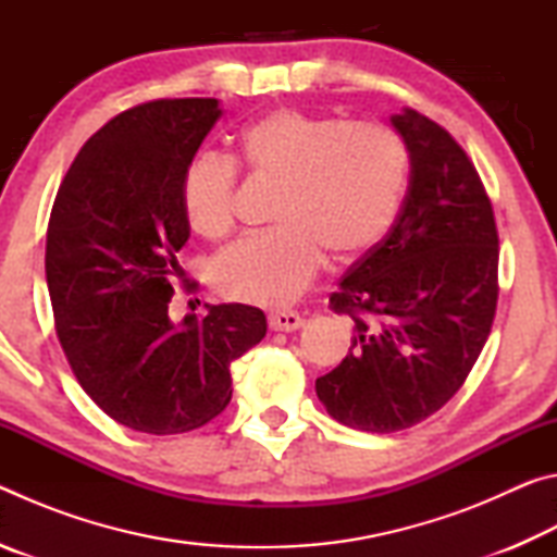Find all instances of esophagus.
Instances as JSON below:
<instances>
[{
  "instance_id": "1",
  "label": "esophagus",
  "mask_w": 557,
  "mask_h": 557,
  "mask_svg": "<svg viewBox=\"0 0 557 557\" xmlns=\"http://www.w3.org/2000/svg\"><path fill=\"white\" fill-rule=\"evenodd\" d=\"M268 324L272 332H297V329L305 324V319L297 312H272L268 317Z\"/></svg>"
}]
</instances>
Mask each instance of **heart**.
Instances as JSON below:
<instances>
[{"label": "heart", "mask_w": 557, "mask_h": 557, "mask_svg": "<svg viewBox=\"0 0 557 557\" xmlns=\"http://www.w3.org/2000/svg\"><path fill=\"white\" fill-rule=\"evenodd\" d=\"M240 157L252 174L280 186L272 225L219 252L211 265L223 297L282 307L299 297L324 265H348L379 245L395 223L410 159L393 129L369 122L277 108L240 132ZM235 164L201 154L182 182L186 221L203 238L233 223Z\"/></svg>", "instance_id": "obj_1"}]
</instances>
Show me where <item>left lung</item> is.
<instances>
[{
    "mask_svg": "<svg viewBox=\"0 0 557 557\" xmlns=\"http://www.w3.org/2000/svg\"><path fill=\"white\" fill-rule=\"evenodd\" d=\"M391 125L408 149V194L391 233L332 295L356 326L344 361L317 379L326 412L363 432L437 412L482 354L498 299L494 211L465 149L418 110Z\"/></svg>",
    "mask_w": 557,
    "mask_h": 557,
    "instance_id": "left-lung-1",
    "label": "left lung"
}]
</instances>
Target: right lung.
<instances>
[{"instance_id":"right-lung-1","label":"right lung","mask_w":557,"mask_h":557,"mask_svg":"<svg viewBox=\"0 0 557 557\" xmlns=\"http://www.w3.org/2000/svg\"><path fill=\"white\" fill-rule=\"evenodd\" d=\"M221 115L215 98L120 112L83 145L53 201L46 282L65 358L102 412L147 435L221 414L231 363L268 332L248 305L169 317L176 252L191 235L182 182Z\"/></svg>"}]
</instances>
